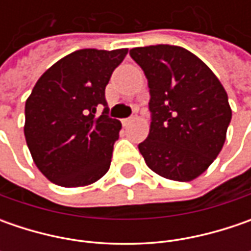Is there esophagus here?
<instances>
[{
  "mask_svg": "<svg viewBox=\"0 0 251 251\" xmlns=\"http://www.w3.org/2000/svg\"><path fill=\"white\" fill-rule=\"evenodd\" d=\"M134 120H135V116H134V117H130V119H124V120H123V126H128L131 121Z\"/></svg>",
  "mask_w": 251,
  "mask_h": 251,
  "instance_id": "1",
  "label": "esophagus"
}]
</instances>
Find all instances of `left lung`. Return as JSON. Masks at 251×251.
<instances>
[{
    "label": "left lung",
    "instance_id": "1",
    "mask_svg": "<svg viewBox=\"0 0 251 251\" xmlns=\"http://www.w3.org/2000/svg\"><path fill=\"white\" fill-rule=\"evenodd\" d=\"M131 58L144 70L152 113L148 138L138 145L156 175L191 181L215 160L226 140L232 109L217 75L178 46L135 47Z\"/></svg>",
    "mask_w": 251,
    "mask_h": 251
}]
</instances>
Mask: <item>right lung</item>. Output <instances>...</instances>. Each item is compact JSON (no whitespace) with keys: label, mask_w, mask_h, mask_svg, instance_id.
Here are the masks:
<instances>
[{"label":"right lung","mask_w":251,"mask_h":251,"mask_svg":"<svg viewBox=\"0 0 251 251\" xmlns=\"http://www.w3.org/2000/svg\"><path fill=\"white\" fill-rule=\"evenodd\" d=\"M128 50L83 49L39 78L25 104V138L34 165L61 187H85L110 168L121 123L107 116L104 89Z\"/></svg>","instance_id":"obj_1"}]
</instances>
